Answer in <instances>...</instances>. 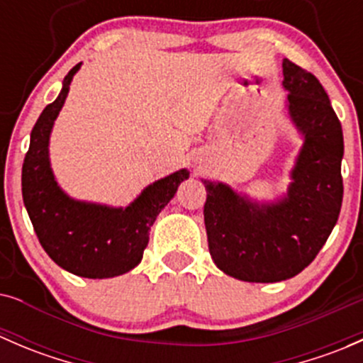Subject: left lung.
Here are the masks:
<instances>
[{
	"mask_svg": "<svg viewBox=\"0 0 363 363\" xmlns=\"http://www.w3.org/2000/svg\"><path fill=\"white\" fill-rule=\"evenodd\" d=\"M290 121L302 147L286 193L258 202L221 181L202 179L208 251L216 267L247 283H279L302 272L320 252L342 205V128L313 73L283 60Z\"/></svg>",
	"mask_w": 363,
	"mask_h": 363,
	"instance_id": "1",
	"label": "left lung"
}]
</instances>
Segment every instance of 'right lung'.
Segmentation results:
<instances>
[{
  "label": "right lung",
  "mask_w": 363,
  "mask_h": 363,
  "mask_svg": "<svg viewBox=\"0 0 363 363\" xmlns=\"http://www.w3.org/2000/svg\"><path fill=\"white\" fill-rule=\"evenodd\" d=\"M80 65L69 69L60 96L43 108L33 128L23 164V200L40 244L61 269L105 279L130 272L140 263L152 223L189 172L181 168L145 186L126 207L75 200L65 193L50 167L49 144Z\"/></svg>",
  "instance_id": "right-lung-1"
}]
</instances>
